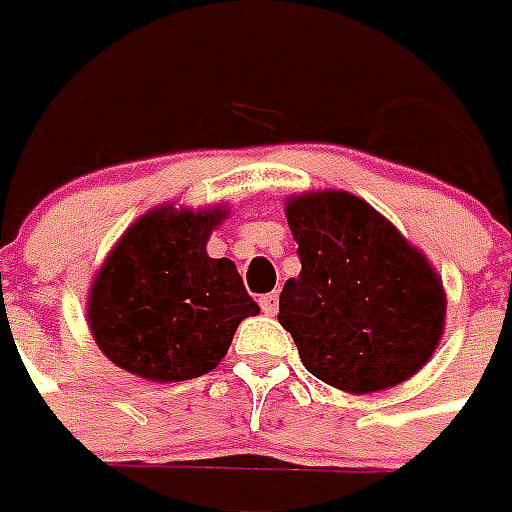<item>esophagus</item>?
Listing matches in <instances>:
<instances>
[{
    "instance_id": "obj_1",
    "label": "esophagus",
    "mask_w": 512,
    "mask_h": 512,
    "mask_svg": "<svg viewBox=\"0 0 512 512\" xmlns=\"http://www.w3.org/2000/svg\"><path fill=\"white\" fill-rule=\"evenodd\" d=\"M260 308H263V313L273 316V313L279 311V295H276V292H268V295L260 297Z\"/></svg>"
}]
</instances>
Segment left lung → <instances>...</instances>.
<instances>
[{
  "mask_svg": "<svg viewBox=\"0 0 512 512\" xmlns=\"http://www.w3.org/2000/svg\"><path fill=\"white\" fill-rule=\"evenodd\" d=\"M303 271L287 279L279 321L305 369L348 393H374L428 364L446 297L428 260L366 201L345 191L287 201Z\"/></svg>",
  "mask_w": 512,
  "mask_h": 512,
  "instance_id": "obj_1",
  "label": "left lung"
}]
</instances>
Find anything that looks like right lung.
Listing matches in <instances>:
<instances>
[{
  "label": "right lung",
  "mask_w": 512,
  "mask_h": 512,
  "mask_svg": "<svg viewBox=\"0 0 512 512\" xmlns=\"http://www.w3.org/2000/svg\"><path fill=\"white\" fill-rule=\"evenodd\" d=\"M220 209H154L124 233L90 289V329L116 366L154 382L212 372L260 308L228 257H209Z\"/></svg>",
  "instance_id": "obj_1"
}]
</instances>
